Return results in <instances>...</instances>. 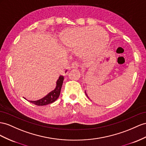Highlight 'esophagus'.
Instances as JSON below:
<instances>
[{
    "label": "esophagus",
    "instance_id": "34e87169",
    "mask_svg": "<svg viewBox=\"0 0 146 146\" xmlns=\"http://www.w3.org/2000/svg\"><path fill=\"white\" fill-rule=\"evenodd\" d=\"M78 67H79V65H78L76 62L72 63V64H71V68H78Z\"/></svg>",
    "mask_w": 146,
    "mask_h": 146
}]
</instances>
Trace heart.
Returning a JSON list of instances; mask_svg holds the SVG:
<instances>
[{"instance_id": "b5f03b06", "label": "heart", "mask_w": 146, "mask_h": 146, "mask_svg": "<svg viewBox=\"0 0 146 146\" xmlns=\"http://www.w3.org/2000/svg\"><path fill=\"white\" fill-rule=\"evenodd\" d=\"M109 40L107 32L102 28L84 27L70 29L63 33L62 42L66 49L76 51L82 59L99 55L106 47Z\"/></svg>"}]
</instances>
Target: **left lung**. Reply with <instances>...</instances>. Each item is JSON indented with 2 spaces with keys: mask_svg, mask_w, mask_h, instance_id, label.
I'll list each match as a JSON object with an SVG mask.
<instances>
[{
  "mask_svg": "<svg viewBox=\"0 0 146 146\" xmlns=\"http://www.w3.org/2000/svg\"><path fill=\"white\" fill-rule=\"evenodd\" d=\"M85 92H86V91H85ZM86 96H87V97H88V98H89V97H88V95H87V94H86Z\"/></svg>",
  "mask_w": 146,
  "mask_h": 146,
  "instance_id": "left-lung-1",
  "label": "left lung"
}]
</instances>
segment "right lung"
<instances>
[{
    "label": "right lung",
    "mask_w": 146,
    "mask_h": 146,
    "mask_svg": "<svg viewBox=\"0 0 146 146\" xmlns=\"http://www.w3.org/2000/svg\"><path fill=\"white\" fill-rule=\"evenodd\" d=\"M67 71L66 70L65 73ZM63 80H64V77H63V76H60L57 82H56V86L54 89V90L50 92L48 94H47L42 99L35 100V101L30 100L29 102L39 106H46L47 105V104H49L55 102V100L58 98L60 94V91L63 84Z\"/></svg>",
    "instance_id": "add662e5"
}]
</instances>
